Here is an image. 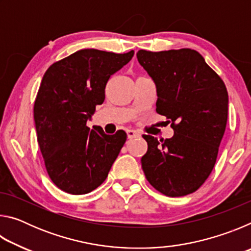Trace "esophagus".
Returning <instances> with one entry per match:
<instances>
[{"label":"esophagus","mask_w":251,"mask_h":251,"mask_svg":"<svg viewBox=\"0 0 251 251\" xmlns=\"http://www.w3.org/2000/svg\"><path fill=\"white\" fill-rule=\"evenodd\" d=\"M126 133H127V136H128V138L138 137V136H139V133H137V131L134 130V129H127Z\"/></svg>","instance_id":"34e87169"}]
</instances>
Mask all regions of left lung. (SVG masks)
<instances>
[{
  "label": "left lung",
  "instance_id": "left-lung-1",
  "mask_svg": "<svg viewBox=\"0 0 251 251\" xmlns=\"http://www.w3.org/2000/svg\"><path fill=\"white\" fill-rule=\"evenodd\" d=\"M137 59L157 87L156 112L168 118L172 138L143 135L142 168L148 182L168 197L192 194L209 177L228 117V93L197 50H139Z\"/></svg>",
  "mask_w": 251,
  "mask_h": 251
}]
</instances>
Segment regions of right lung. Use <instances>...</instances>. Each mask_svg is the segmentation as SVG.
Returning <instances> with one entry per match:
<instances>
[{"label":"right lung","instance_id":"obj_1","mask_svg":"<svg viewBox=\"0 0 251 251\" xmlns=\"http://www.w3.org/2000/svg\"><path fill=\"white\" fill-rule=\"evenodd\" d=\"M134 56L86 49L53 63L45 72L34 103L37 143L46 172L56 187L72 195L103 184L126 133L106 135L86 122L105 100L106 84Z\"/></svg>","mask_w":251,"mask_h":251}]
</instances>
